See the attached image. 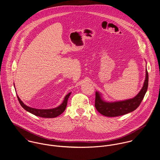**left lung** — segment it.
<instances>
[{
    "mask_svg": "<svg viewBox=\"0 0 160 160\" xmlns=\"http://www.w3.org/2000/svg\"><path fill=\"white\" fill-rule=\"evenodd\" d=\"M148 84V74L146 68L143 86L134 97L124 100L108 102L104 98L102 93L96 91L95 108L102 115L106 117H118L131 112L138 108L142 101L147 91Z\"/></svg>",
    "mask_w": 160,
    "mask_h": 160,
    "instance_id": "1",
    "label": "left lung"
}]
</instances>
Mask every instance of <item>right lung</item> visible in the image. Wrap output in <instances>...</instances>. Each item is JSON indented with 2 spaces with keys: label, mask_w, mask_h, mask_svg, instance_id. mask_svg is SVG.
Here are the masks:
<instances>
[{
  "label": "right lung",
  "mask_w": 160,
  "mask_h": 160,
  "mask_svg": "<svg viewBox=\"0 0 160 160\" xmlns=\"http://www.w3.org/2000/svg\"><path fill=\"white\" fill-rule=\"evenodd\" d=\"M14 86H15V84H14ZM71 93L72 92H70L67 95H65L62 102L58 107L51 108V109H36V108L29 107L28 106L26 105L21 100V99L19 98L18 95H17V97L20 104L26 111L29 112L36 116L43 117V118H54L60 116L64 112L67 105V102H68V98L70 96Z\"/></svg>",
  "instance_id": "obj_1"
}]
</instances>
